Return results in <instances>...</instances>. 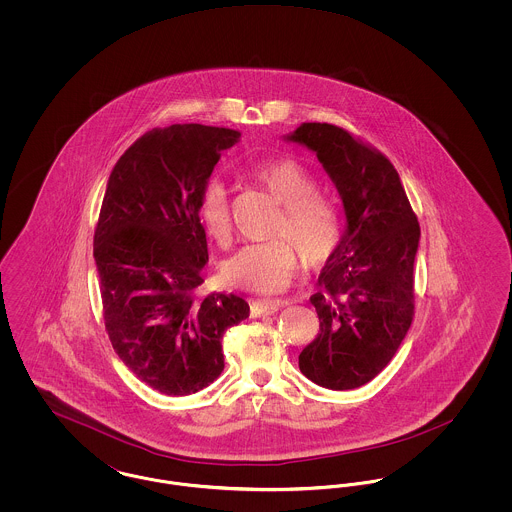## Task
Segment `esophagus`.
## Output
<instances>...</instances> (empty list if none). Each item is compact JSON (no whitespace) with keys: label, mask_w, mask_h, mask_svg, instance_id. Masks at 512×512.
I'll return each mask as SVG.
<instances>
[{"label":"esophagus","mask_w":512,"mask_h":512,"mask_svg":"<svg viewBox=\"0 0 512 512\" xmlns=\"http://www.w3.org/2000/svg\"><path fill=\"white\" fill-rule=\"evenodd\" d=\"M282 307H284V301H280V299H259V301H251L249 303L251 317L255 318L272 315V313H276Z\"/></svg>","instance_id":"esophagus-1"}]
</instances>
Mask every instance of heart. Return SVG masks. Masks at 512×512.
I'll list each match as a JSON object with an SVG mask.
<instances>
[{
    "label": "heart",
    "instance_id": "b5f03b06",
    "mask_svg": "<svg viewBox=\"0 0 512 512\" xmlns=\"http://www.w3.org/2000/svg\"><path fill=\"white\" fill-rule=\"evenodd\" d=\"M251 176L282 205L270 232L274 240L244 245L222 265V278L242 290L280 292L292 282L301 261L307 268H320L334 257L341 242L340 209L330 197L318 194L317 178L299 161L272 159L257 165ZM197 219L213 242H228V194L219 182L203 188Z\"/></svg>",
    "mask_w": 512,
    "mask_h": 512
}]
</instances>
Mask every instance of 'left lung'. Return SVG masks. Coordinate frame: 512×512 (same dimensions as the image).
<instances>
[{"label": "left lung", "instance_id": "left-lung-1", "mask_svg": "<svg viewBox=\"0 0 512 512\" xmlns=\"http://www.w3.org/2000/svg\"><path fill=\"white\" fill-rule=\"evenodd\" d=\"M290 140L317 153L347 217L311 295L320 334L301 351L299 368L326 390H355L388 366L411 328L420 224L390 159L359 136L303 122Z\"/></svg>", "mask_w": 512, "mask_h": 512}]
</instances>
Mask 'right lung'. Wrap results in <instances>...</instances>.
Wrapping results in <instances>:
<instances>
[{
  "label": "right lung",
  "instance_id": "obj_1",
  "mask_svg": "<svg viewBox=\"0 0 512 512\" xmlns=\"http://www.w3.org/2000/svg\"><path fill=\"white\" fill-rule=\"evenodd\" d=\"M240 130L153 128L109 176L94 232L105 332L144 384L182 397L224 370L222 334L249 317L234 293L199 295L209 261L197 199Z\"/></svg>",
  "mask_w": 512,
  "mask_h": 512
}]
</instances>
